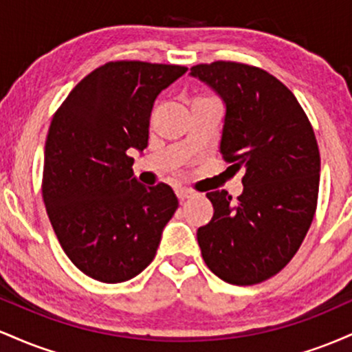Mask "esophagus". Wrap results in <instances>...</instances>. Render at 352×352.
I'll return each mask as SVG.
<instances>
[{
  "label": "esophagus",
  "instance_id": "1",
  "mask_svg": "<svg viewBox=\"0 0 352 352\" xmlns=\"http://www.w3.org/2000/svg\"><path fill=\"white\" fill-rule=\"evenodd\" d=\"M193 195H195V193H193L192 190H188V188H179V190H177V197H179L180 200H187Z\"/></svg>",
  "mask_w": 352,
  "mask_h": 352
}]
</instances>
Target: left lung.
I'll use <instances>...</instances> for the list:
<instances>
[{
  "instance_id": "8db88e82",
  "label": "left lung",
  "mask_w": 352,
  "mask_h": 352,
  "mask_svg": "<svg viewBox=\"0 0 352 352\" xmlns=\"http://www.w3.org/2000/svg\"><path fill=\"white\" fill-rule=\"evenodd\" d=\"M193 78L223 99L220 152L243 168V193L208 192L213 217L197 232L201 256L220 280L256 285L296 254L318 204L319 148L308 116L281 80L232 60L197 64Z\"/></svg>"
}]
</instances>
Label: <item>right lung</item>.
I'll list each match as a JSON object with an SVG mask.
<instances>
[{
    "mask_svg": "<svg viewBox=\"0 0 352 352\" xmlns=\"http://www.w3.org/2000/svg\"><path fill=\"white\" fill-rule=\"evenodd\" d=\"M185 72L112 60L80 80L52 117L43 200L64 253L94 280L122 283L144 272L179 207L168 185L137 182L127 151L147 147L153 100Z\"/></svg>",
    "mask_w": 352,
    "mask_h": 352,
    "instance_id": "obj_1",
    "label": "right lung"
}]
</instances>
